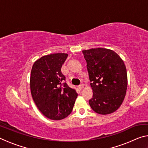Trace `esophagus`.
Listing matches in <instances>:
<instances>
[{"label": "esophagus", "mask_w": 148, "mask_h": 148, "mask_svg": "<svg viewBox=\"0 0 148 148\" xmlns=\"http://www.w3.org/2000/svg\"><path fill=\"white\" fill-rule=\"evenodd\" d=\"M84 84H81V85H80V86H79V87H78V88L80 89V90H81V89H83L84 88Z\"/></svg>", "instance_id": "obj_1"}]
</instances>
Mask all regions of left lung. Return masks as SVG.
Listing matches in <instances>:
<instances>
[{
    "label": "left lung",
    "mask_w": 148,
    "mask_h": 148,
    "mask_svg": "<svg viewBox=\"0 0 148 148\" xmlns=\"http://www.w3.org/2000/svg\"><path fill=\"white\" fill-rule=\"evenodd\" d=\"M82 52L92 89L90 106L97 114L113 113L121 106L127 89V69L123 61L113 50L102 47Z\"/></svg>",
    "instance_id": "8db88e82"
}]
</instances>
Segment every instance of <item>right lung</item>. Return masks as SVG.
I'll return each mask as SVG.
<instances>
[{"label": "right lung", "instance_id": "right-lung-1", "mask_svg": "<svg viewBox=\"0 0 148 148\" xmlns=\"http://www.w3.org/2000/svg\"><path fill=\"white\" fill-rule=\"evenodd\" d=\"M67 57L64 53L47 55L36 60L32 67L30 87L32 99L41 113L52 120L68 116L77 97L74 89L66 83L61 84L65 77L61 69Z\"/></svg>", "mask_w": 148, "mask_h": 148}]
</instances>
